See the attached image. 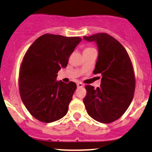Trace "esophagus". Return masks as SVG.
Masks as SVG:
<instances>
[{
	"label": "esophagus",
	"mask_w": 152,
	"mask_h": 152,
	"mask_svg": "<svg viewBox=\"0 0 152 152\" xmlns=\"http://www.w3.org/2000/svg\"><path fill=\"white\" fill-rule=\"evenodd\" d=\"M77 88H81V87L83 86V84L82 83L79 82V83H77Z\"/></svg>",
	"instance_id": "1"
}]
</instances>
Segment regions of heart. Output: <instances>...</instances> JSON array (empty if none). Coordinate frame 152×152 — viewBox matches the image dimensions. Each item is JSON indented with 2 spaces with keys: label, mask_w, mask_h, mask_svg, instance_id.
<instances>
[{
  "label": "heart",
  "mask_w": 152,
  "mask_h": 152,
  "mask_svg": "<svg viewBox=\"0 0 152 152\" xmlns=\"http://www.w3.org/2000/svg\"><path fill=\"white\" fill-rule=\"evenodd\" d=\"M90 49H93V48H86L85 50H90Z\"/></svg>",
  "instance_id": "heart-1"
}]
</instances>
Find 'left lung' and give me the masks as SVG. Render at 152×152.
I'll list each match as a JSON object with an SVG mask.
<instances>
[{
    "label": "left lung",
    "mask_w": 152,
    "mask_h": 152,
    "mask_svg": "<svg viewBox=\"0 0 152 152\" xmlns=\"http://www.w3.org/2000/svg\"><path fill=\"white\" fill-rule=\"evenodd\" d=\"M96 42L99 56L94 74H101V85L86 86L83 103L87 113L99 122L109 124L126 112L133 99L135 76L132 61L123 45L105 33L84 37Z\"/></svg>",
    "instance_id": "8db88e82"
}]
</instances>
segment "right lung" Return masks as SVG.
Listing matches in <instances>:
<instances>
[{
	"mask_svg": "<svg viewBox=\"0 0 152 152\" xmlns=\"http://www.w3.org/2000/svg\"><path fill=\"white\" fill-rule=\"evenodd\" d=\"M80 37L46 34L39 37L26 51L19 73L22 101L31 115L44 123L63 118L75 91V83L56 81L61 68L69 58Z\"/></svg>",
	"mask_w": 152,
	"mask_h": 152,
	"instance_id": "right-lung-1",
	"label": "right lung"
}]
</instances>
